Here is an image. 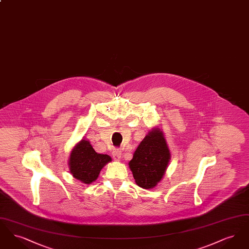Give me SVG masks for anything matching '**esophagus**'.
<instances>
[{
    "instance_id": "esophagus-1",
    "label": "esophagus",
    "mask_w": 249,
    "mask_h": 249,
    "mask_svg": "<svg viewBox=\"0 0 249 249\" xmlns=\"http://www.w3.org/2000/svg\"><path fill=\"white\" fill-rule=\"evenodd\" d=\"M113 158L115 160H119L121 159V150L120 149H115L113 151Z\"/></svg>"
}]
</instances>
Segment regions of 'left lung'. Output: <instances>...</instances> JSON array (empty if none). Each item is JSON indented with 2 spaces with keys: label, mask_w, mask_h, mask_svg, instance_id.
I'll return each mask as SVG.
<instances>
[{
  "label": "left lung",
  "mask_w": 249,
  "mask_h": 249,
  "mask_svg": "<svg viewBox=\"0 0 249 249\" xmlns=\"http://www.w3.org/2000/svg\"><path fill=\"white\" fill-rule=\"evenodd\" d=\"M170 160L163 131L155 127L140 142L129 162L135 183L144 190L155 188L164 177Z\"/></svg>",
  "instance_id": "obj_1"
}]
</instances>
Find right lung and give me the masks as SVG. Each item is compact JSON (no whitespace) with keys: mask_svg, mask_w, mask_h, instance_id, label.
Here are the masks:
<instances>
[{"mask_svg":"<svg viewBox=\"0 0 249 249\" xmlns=\"http://www.w3.org/2000/svg\"><path fill=\"white\" fill-rule=\"evenodd\" d=\"M111 161L110 156L97 153L90 142L83 138L72 147L68 165L73 178L89 185L97 180L101 170Z\"/></svg>","mask_w":249,"mask_h":249,"instance_id":"right-lung-1","label":"right lung"}]
</instances>
